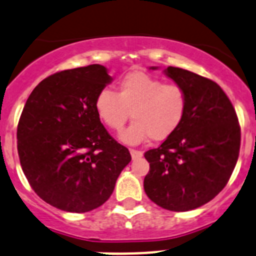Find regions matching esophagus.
<instances>
[{
  "instance_id": "obj_1",
  "label": "esophagus",
  "mask_w": 256,
  "mask_h": 256,
  "mask_svg": "<svg viewBox=\"0 0 256 256\" xmlns=\"http://www.w3.org/2000/svg\"><path fill=\"white\" fill-rule=\"evenodd\" d=\"M130 154H132V158H133V160H137V158H140V157L144 156V152H142V151H138V150L130 148Z\"/></svg>"
}]
</instances>
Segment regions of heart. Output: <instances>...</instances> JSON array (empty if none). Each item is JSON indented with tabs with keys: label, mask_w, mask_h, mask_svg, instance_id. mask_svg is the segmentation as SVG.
Wrapping results in <instances>:
<instances>
[{
	"label": "heart",
	"mask_w": 256,
	"mask_h": 256,
	"mask_svg": "<svg viewBox=\"0 0 256 256\" xmlns=\"http://www.w3.org/2000/svg\"><path fill=\"white\" fill-rule=\"evenodd\" d=\"M188 108V95L178 84H165L158 77L133 71L120 78L118 94L104 88L95 99V109L102 123L112 130H123L130 118V126L120 134L122 140L140 144L151 137L160 142L174 134Z\"/></svg>",
	"instance_id": "b5f03b06"
}]
</instances>
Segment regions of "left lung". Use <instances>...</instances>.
<instances>
[{"instance_id":"left-lung-1","label":"left lung","mask_w":256,"mask_h":256,"mask_svg":"<svg viewBox=\"0 0 256 256\" xmlns=\"http://www.w3.org/2000/svg\"><path fill=\"white\" fill-rule=\"evenodd\" d=\"M165 74L186 91L188 108L174 134L144 152L150 171L144 186L157 206L185 212L226 186L238 162L241 130L231 102L214 81L178 67Z\"/></svg>"}]
</instances>
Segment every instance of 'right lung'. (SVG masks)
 <instances>
[{
  "instance_id": "add662e5",
  "label": "right lung",
  "mask_w": 256,
  "mask_h": 256,
  "mask_svg": "<svg viewBox=\"0 0 256 256\" xmlns=\"http://www.w3.org/2000/svg\"><path fill=\"white\" fill-rule=\"evenodd\" d=\"M109 82L102 64L57 72L32 90L21 112V168L32 190L58 210L84 213L104 204L132 160L96 112V96Z\"/></svg>"
}]
</instances>
